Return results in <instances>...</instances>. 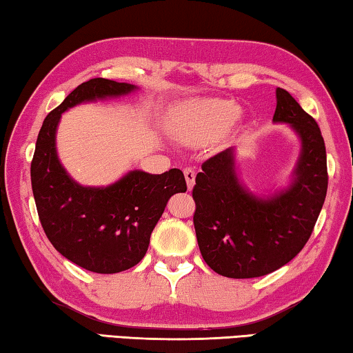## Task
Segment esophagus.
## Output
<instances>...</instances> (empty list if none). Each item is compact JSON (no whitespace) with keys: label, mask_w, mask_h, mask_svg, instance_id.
I'll list each match as a JSON object with an SVG mask.
<instances>
[{"label":"esophagus","mask_w":353,"mask_h":353,"mask_svg":"<svg viewBox=\"0 0 353 353\" xmlns=\"http://www.w3.org/2000/svg\"><path fill=\"white\" fill-rule=\"evenodd\" d=\"M183 176H185L188 190H192L194 187V179H196V172H194V170H192V168H185V170H183Z\"/></svg>","instance_id":"34e87169"}]
</instances>
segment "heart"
<instances>
[{
  "label": "heart",
  "instance_id": "1",
  "mask_svg": "<svg viewBox=\"0 0 353 353\" xmlns=\"http://www.w3.org/2000/svg\"><path fill=\"white\" fill-rule=\"evenodd\" d=\"M239 113V106L231 100H194L183 111L176 127V135L193 146L215 141L231 128Z\"/></svg>",
  "mask_w": 353,
  "mask_h": 353
}]
</instances>
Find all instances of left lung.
I'll return each instance as SVG.
<instances>
[{
  "label": "left lung",
  "instance_id": "8db88e82",
  "mask_svg": "<svg viewBox=\"0 0 353 353\" xmlns=\"http://www.w3.org/2000/svg\"><path fill=\"white\" fill-rule=\"evenodd\" d=\"M275 124L300 139V154L284 188L257 194L240 181L236 150L212 157L198 172L193 223L205 264L228 278H257L297 256L327 196V152L321 128L288 91L276 88Z\"/></svg>",
  "mask_w": 353,
  "mask_h": 353
}]
</instances>
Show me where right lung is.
<instances>
[{"instance_id":"right-lung-1","label":"right lung","mask_w":353,"mask_h":353,"mask_svg":"<svg viewBox=\"0 0 353 353\" xmlns=\"http://www.w3.org/2000/svg\"><path fill=\"white\" fill-rule=\"evenodd\" d=\"M137 89L106 78L81 83L46 117L31 161L32 194L48 240L65 259L94 273L137 265L168 201L187 192L177 168L163 174L133 170L106 187H85L59 161L56 132L61 114L80 103L128 96Z\"/></svg>"}]
</instances>
